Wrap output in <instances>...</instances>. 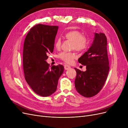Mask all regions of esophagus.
I'll return each mask as SVG.
<instances>
[{"label": "esophagus", "mask_w": 128, "mask_h": 128, "mask_svg": "<svg viewBox=\"0 0 128 128\" xmlns=\"http://www.w3.org/2000/svg\"><path fill=\"white\" fill-rule=\"evenodd\" d=\"M64 69H66V70H68V69L70 68V67L69 66L67 65V64H65L64 66Z\"/></svg>", "instance_id": "esophagus-1"}]
</instances>
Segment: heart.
<instances>
[{
    "instance_id": "heart-1",
    "label": "heart",
    "mask_w": 128,
    "mask_h": 128,
    "mask_svg": "<svg viewBox=\"0 0 128 128\" xmlns=\"http://www.w3.org/2000/svg\"><path fill=\"white\" fill-rule=\"evenodd\" d=\"M64 37L67 40L72 42V48L77 51L83 52L88 47L89 40L88 38L79 31L72 30L66 33ZM61 41L60 38H58L55 42V47L57 49L60 48ZM60 59L67 64L72 63L73 60L76 58L74 53L62 52L59 54Z\"/></svg>"
}]
</instances>
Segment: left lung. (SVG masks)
<instances>
[{"label": "left lung", "mask_w": 128, "mask_h": 128, "mask_svg": "<svg viewBox=\"0 0 128 128\" xmlns=\"http://www.w3.org/2000/svg\"><path fill=\"white\" fill-rule=\"evenodd\" d=\"M107 45L105 34L94 33L90 48L78 59V62L86 66V70L82 72L75 68V86L77 91L85 97L96 95L105 83L110 69Z\"/></svg>", "instance_id": "obj_1"}]
</instances>
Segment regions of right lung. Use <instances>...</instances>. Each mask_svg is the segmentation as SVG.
I'll return each instance as SVG.
<instances>
[{"label": "right lung", "instance_id": "right-lung-1", "mask_svg": "<svg viewBox=\"0 0 128 128\" xmlns=\"http://www.w3.org/2000/svg\"><path fill=\"white\" fill-rule=\"evenodd\" d=\"M58 26L38 24L26 34L23 51V66L26 82L32 90L42 96L54 93L60 77L64 71L62 65H50L48 54L53 52Z\"/></svg>", "mask_w": 128, "mask_h": 128}]
</instances>
